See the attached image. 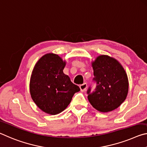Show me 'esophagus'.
<instances>
[{
    "label": "esophagus",
    "instance_id": "34e87169",
    "mask_svg": "<svg viewBox=\"0 0 147 147\" xmlns=\"http://www.w3.org/2000/svg\"><path fill=\"white\" fill-rule=\"evenodd\" d=\"M79 88H80V90L81 92H85V91L86 90V88H87V84L85 83H83L82 85L79 86Z\"/></svg>",
    "mask_w": 147,
    "mask_h": 147
}]
</instances>
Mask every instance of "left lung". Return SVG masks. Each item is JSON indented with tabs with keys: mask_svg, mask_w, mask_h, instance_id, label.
Listing matches in <instances>:
<instances>
[{
	"mask_svg": "<svg viewBox=\"0 0 147 147\" xmlns=\"http://www.w3.org/2000/svg\"><path fill=\"white\" fill-rule=\"evenodd\" d=\"M95 90H87L88 99L94 108L107 113L119 107L128 92V79L122 65L114 58L100 55L92 62Z\"/></svg>",
	"mask_w": 147,
	"mask_h": 147,
	"instance_id": "8db88e82",
	"label": "left lung"
}]
</instances>
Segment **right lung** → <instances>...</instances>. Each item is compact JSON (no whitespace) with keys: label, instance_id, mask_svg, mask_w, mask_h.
<instances>
[{"label":"right lung","instance_id":"right-lung-1","mask_svg":"<svg viewBox=\"0 0 147 147\" xmlns=\"http://www.w3.org/2000/svg\"><path fill=\"white\" fill-rule=\"evenodd\" d=\"M66 62L59 55L47 53L34 67L30 92L34 102L43 111L57 115L66 109L80 88L63 73Z\"/></svg>","mask_w":147,"mask_h":147}]
</instances>
